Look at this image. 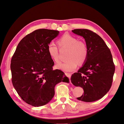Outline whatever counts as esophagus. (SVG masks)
I'll return each instance as SVG.
<instances>
[{"mask_svg":"<svg viewBox=\"0 0 124 124\" xmlns=\"http://www.w3.org/2000/svg\"><path fill=\"white\" fill-rule=\"evenodd\" d=\"M65 75L68 78L70 79L71 76V74H69V73H65Z\"/></svg>","mask_w":124,"mask_h":124,"instance_id":"1","label":"esophagus"}]
</instances>
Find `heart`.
<instances>
[{
  "label": "heart",
  "instance_id": "1",
  "mask_svg": "<svg viewBox=\"0 0 124 124\" xmlns=\"http://www.w3.org/2000/svg\"><path fill=\"white\" fill-rule=\"evenodd\" d=\"M60 48H67L66 60L59 63L56 67L58 69L66 72L75 70L78 63L83 64L88 57V50L86 43L83 41L78 40L75 37L68 34L63 35L57 41ZM47 51L49 57L56 63L59 62V49L57 45L51 42L48 44Z\"/></svg>",
  "mask_w": 124,
  "mask_h": 124
}]
</instances>
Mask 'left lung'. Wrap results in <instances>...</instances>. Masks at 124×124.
<instances>
[{
	"label": "left lung",
	"instance_id": "obj_1",
	"mask_svg": "<svg viewBox=\"0 0 124 124\" xmlns=\"http://www.w3.org/2000/svg\"><path fill=\"white\" fill-rule=\"evenodd\" d=\"M72 31L85 39L88 54L84 65L71 75V82L83 88L84 94L78 99L94 102L103 98L111 87L115 71L112 54L103 39L94 32L87 29Z\"/></svg>",
	"mask_w": 124,
	"mask_h": 124
}]
</instances>
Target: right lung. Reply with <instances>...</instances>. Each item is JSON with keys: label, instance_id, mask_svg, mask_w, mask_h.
Instances as JSON below:
<instances>
[{"label": "right lung", "instance_id": "add662e5", "mask_svg": "<svg viewBox=\"0 0 124 124\" xmlns=\"http://www.w3.org/2000/svg\"><path fill=\"white\" fill-rule=\"evenodd\" d=\"M59 31L39 29L25 36L18 44L11 59L12 82L20 98L34 107L48 103L54 86L69 79L63 71L53 70L54 62L47 48Z\"/></svg>", "mask_w": 124, "mask_h": 124}]
</instances>
